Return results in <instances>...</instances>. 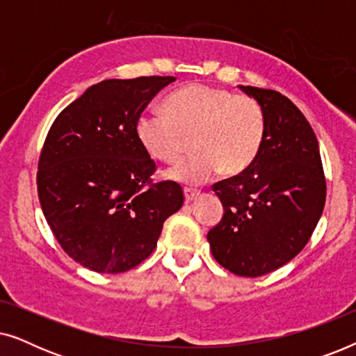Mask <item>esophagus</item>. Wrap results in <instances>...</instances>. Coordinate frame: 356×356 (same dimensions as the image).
I'll list each match as a JSON object with an SVG mask.
<instances>
[{
	"instance_id": "34e87169",
	"label": "esophagus",
	"mask_w": 356,
	"mask_h": 356,
	"mask_svg": "<svg viewBox=\"0 0 356 356\" xmlns=\"http://www.w3.org/2000/svg\"><path fill=\"white\" fill-rule=\"evenodd\" d=\"M199 194L201 193H199L197 189H191V188L184 189V199H186V202H191V201H194V199H197Z\"/></svg>"
}]
</instances>
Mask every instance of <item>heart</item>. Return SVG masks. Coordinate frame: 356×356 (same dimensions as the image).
Masks as SVG:
<instances>
[{"label": "heart", "instance_id": "b5f03b06", "mask_svg": "<svg viewBox=\"0 0 356 356\" xmlns=\"http://www.w3.org/2000/svg\"><path fill=\"white\" fill-rule=\"evenodd\" d=\"M165 115L143 113L136 136L150 157L178 163L193 139L194 154L168 172L173 181L201 186L220 173L238 175L259 155L266 115L259 102L206 84L181 87L165 100Z\"/></svg>", "mask_w": 356, "mask_h": 356}]
</instances>
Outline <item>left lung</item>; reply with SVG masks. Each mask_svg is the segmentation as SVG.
Returning a JSON list of instances; mask_svg holds the SVG:
<instances>
[{
    "label": "left lung",
    "instance_id": "left-lung-1",
    "mask_svg": "<svg viewBox=\"0 0 356 356\" xmlns=\"http://www.w3.org/2000/svg\"><path fill=\"white\" fill-rule=\"evenodd\" d=\"M266 115V139L246 170L212 186L222 220L207 233L212 256L241 277H259L306 246L325 204L319 144L293 102L270 89L238 86Z\"/></svg>",
    "mask_w": 356,
    "mask_h": 356
}]
</instances>
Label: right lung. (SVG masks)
<instances>
[{"label": "right lung", "instance_id": "1", "mask_svg": "<svg viewBox=\"0 0 356 356\" xmlns=\"http://www.w3.org/2000/svg\"><path fill=\"white\" fill-rule=\"evenodd\" d=\"M172 76L106 79L56 116L38 160V199L63 250L100 274L152 254L163 222L183 206L175 181L152 183L155 162L136 121Z\"/></svg>", "mask_w": 356, "mask_h": 356}]
</instances>
